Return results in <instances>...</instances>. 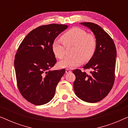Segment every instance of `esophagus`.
<instances>
[{"instance_id": "esophagus-1", "label": "esophagus", "mask_w": 128, "mask_h": 128, "mask_svg": "<svg viewBox=\"0 0 128 128\" xmlns=\"http://www.w3.org/2000/svg\"><path fill=\"white\" fill-rule=\"evenodd\" d=\"M71 70L70 69H66V73H70L71 72Z\"/></svg>"}]
</instances>
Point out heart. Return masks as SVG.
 I'll list each match as a JSON object with an SVG mask.
<instances>
[{"mask_svg":"<svg viewBox=\"0 0 128 128\" xmlns=\"http://www.w3.org/2000/svg\"><path fill=\"white\" fill-rule=\"evenodd\" d=\"M61 39H56L52 44L54 55L57 58L62 59L65 55L66 46L74 45L72 50V55L65 58L59 62V67L73 68L81 64L82 60H90L95 54L97 40L92 34H87L84 30L73 27L66 31Z\"/></svg>","mask_w":128,"mask_h":128,"instance_id":"obj_1","label":"heart"}]
</instances>
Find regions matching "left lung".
Here are the masks:
<instances>
[{
    "mask_svg": "<svg viewBox=\"0 0 128 128\" xmlns=\"http://www.w3.org/2000/svg\"><path fill=\"white\" fill-rule=\"evenodd\" d=\"M90 28L97 40L95 54L84 69H92L90 74L80 69L73 73L76 76L73 87L76 95L87 102H97L106 97L115 81V66L116 50L111 36L97 24L81 22Z\"/></svg>",
    "mask_w": 128,
    "mask_h": 128,
    "instance_id": "obj_1",
    "label": "left lung"
}]
</instances>
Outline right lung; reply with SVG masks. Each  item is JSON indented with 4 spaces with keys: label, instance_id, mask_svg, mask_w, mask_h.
<instances>
[{
    "label": "right lung",
    "instance_id": "add662e5",
    "mask_svg": "<svg viewBox=\"0 0 128 128\" xmlns=\"http://www.w3.org/2000/svg\"><path fill=\"white\" fill-rule=\"evenodd\" d=\"M68 27L64 24L40 26L22 40L14 59L17 84L22 97L36 106L46 104L55 96L64 69L50 70L56 63L52 44Z\"/></svg>",
    "mask_w": 128,
    "mask_h": 128
}]
</instances>
